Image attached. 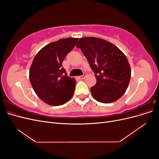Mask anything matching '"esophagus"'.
I'll use <instances>...</instances> for the list:
<instances>
[{"label": "esophagus", "instance_id": "esophagus-1", "mask_svg": "<svg viewBox=\"0 0 159 159\" xmlns=\"http://www.w3.org/2000/svg\"><path fill=\"white\" fill-rule=\"evenodd\" d=\"M85 76H86V74H85V73H84L83 75H80V76L79 77V78H80V80H83V79L85 78Z\"/></svg>", "mask_w": 159, "mask_h": 159}]
</instances>
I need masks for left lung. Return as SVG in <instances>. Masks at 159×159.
Masks as SVG:
<instances>
[{
    "label": "left lung",
    "mask_w": 159,
    "mask_h": 159,
    "mask_svg": "<svg viewBox=\"0 0 159 159\" xmlns=\"http://www.w3.org/2000/svg\"><path fill=\"white\" fill-rule=\"evenodd\" d=\"M76 47L82 51L97 80L90 89L93 98L103 103L119 99L131 79V70L125 55L114 44L99 38H81Z\"/></svg>",
    "instance_id": "8db88e82"
}]
</instances>
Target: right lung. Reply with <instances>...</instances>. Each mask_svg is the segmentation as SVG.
Listing matches in <instances>:
<instances>
[{
	"mask_svg": "<svg viewBox=\"0 0 159 159\" xmlns=\"http://www.w3.org/2000/svg\"><path fill=\"white\" fill-rule=\"evenodd\" d=\"M78 38H68L53 42L37 53L29 72L34 91L50 105H61L73 96L76 81L67 76L62 62L74 48Z\"/></svg>",
	"mask_w": 159,
	"mask_h": 159,
	"instance_id": "add662e5",
	"label": "right lung"
}]
</instances>
